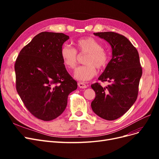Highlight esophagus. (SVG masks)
Segmentation results:
<instances>
[{"label": "esophagus", "mask_w": 159, "mask_h": 159, "mask_svg": "<svg viewBox=\"0 0 159 159\" xmlns=\"http://www.w3.org/2000/svg\"><path fill=\"white\" fill-rule=\"evenodd\" d=\"M78 86L80 88H82V89L86 88L88 87V85L85 84L84 82H78Z\"/></svg>", "instance_id": "1"}]
</instances>
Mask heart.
I'll return each instance as SVG.
<instances>
[{"mask_svg": "<svg viewBox=\"0 0 159 159\" xmlns=\"http://www.w3.org/2000/svg\"><path fill=\"white\" fill-rule=\"evenodd\" d=\"M77 49L68 45L61 47L60 56L64 65L68 69H74L78 64L77 52L87 54L84 64L85 65L77 68L74 78L80 81H86L92 79L97 74V68L101 70L107 66L109 56L103 48L102 44L93 37L80 38L75 42Z\"/></svg>", "mask_w": 159, "mask_h": 159, "instance_id": "heart-1", "label": "heart"}]
</instances>
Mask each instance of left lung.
Segmentation results:
<instances>
[{
    "mask_svg": "<svg viewBox=\"0 0 159 159\" xmlns=\"http://www.w3.org/2000/svg\"><path fill=\"white\" fill-rule=\"evenodd\" d=\"M93 34L109 43L112 58L98 78L110 84L105 88L99 83L91 85L95 92L91 106L99 117L113 121L121 117L135 102L142 67L137 50L126 37L113 32Z\"/></svg>",
    "mask_w": 159,
    "mask_h": 159,
    "instance_id": "left-lung-1",
    "label": "left lung"
}]
</instances>
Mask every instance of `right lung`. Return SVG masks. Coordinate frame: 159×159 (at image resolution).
I'll return each mask as SVG.
<instances>
[{
  "label": "right lung",
  "instance_id": "obj_1",
  "mask_svg": "<svg viewBox=\"0 0 159 159\" xmlns=\"http://www.w3.org/2000/svg\"><path fill=\"white\" fill-rule=\"evenodd\" d=\"M70 38L63 33L42 32L19 53L14 65L17 92L35 117L51 121L64 112L68 97L78 88L60 56Z\"/></svg>",
  "mask_w": 159,
  "mask_h": 159
}]
</instances>
